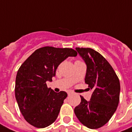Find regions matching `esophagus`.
Here are the masks:
<instances>
[{"mask_svg": "<svg viewBox=\"0 0 132 132\" xmlns=\"http://www.w3.org/2000/svg\"><path fill=\"white\" fill-rule=\"evenodd\" d=\"M72 94V92H68V95H71Z\"/></svg>", "mask_w": 132, "mask_h": 132, "instance_id": "obj_1", "label": "esophagus"}]
</instances>
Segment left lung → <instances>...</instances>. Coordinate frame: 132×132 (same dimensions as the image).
<instances>
[{"label": "left lung", "mask_w": 132, "mask_h": 132, "mask_svg": "<svg viewBox=\"0 0 132 132\" xmlns=\"http://www.w3.org/2000/svg\"><path fill=\"white\" fill-rule=\"evenodd\" d=\"M87 66L85 83L92 90L91 99L75 108L76 116L83 125L90 129L100 128L107 124L119 103L120 85L109 63L99 52L90 48H76Z\"/></svg>", "instance_id": "8db88e82"}]
</instances>
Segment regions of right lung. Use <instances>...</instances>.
Listing matches in <instances>:
<instances>
[{"instance_id": "obj_1", "label": "right lung", "mask_w": 132, "mask_h": 132, "mask_svg": "<svg viewBox=\"0 0 132 132\" xmlns=\"http://www.w3.org/2000/svg\"><path fill=\"white\" fill-rule=\"evenodd\" d=\"M72 48L44 46L34 52L18 71L15 95L18 107L27 122L44 128L55 122L63 101L65 92L56 93L48 88L57 68L68 57H75Z\"/></svg>"}]
</instances>
